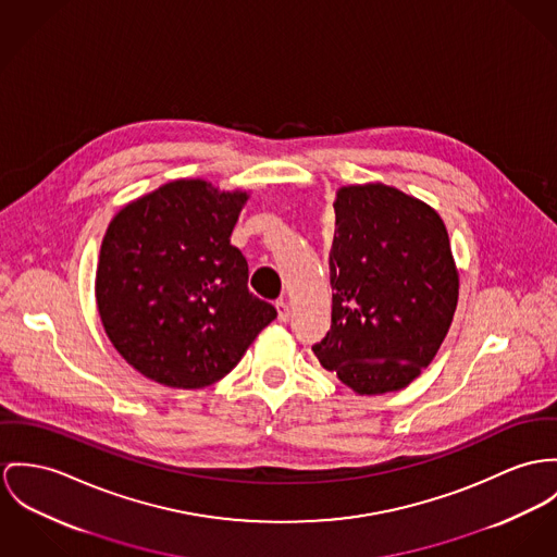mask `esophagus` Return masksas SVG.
Wrapping results in <instances>:
<instances>
[{
    "label": "esophagus",
    "mask_w": 557,
    "mask_h": 557,
    "mask_svg": "<svg viewBox=\"0 0 557 557\" xmlns=\"http://www.w3.org/2000/svg\"><path fill=\"white\" fill-rule=\"evenodd\" d=\"M275 309H277V320L280 322H288L290 320V305L286 300H275Z\"/></svg>",
    "instance_id": "obj_1"
}]
</instances>
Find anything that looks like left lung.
<instances>
[{
	"mask_svg": "<svg viewBox=\"0 0 557 557\" xmlns=\"http://www.w3.org/2000/svg\"><path fill=\"white\" fill-rule=\"evenodd\" d=\"M331 248V331L313 354L360 396L396 392L429 367L460 290L443 218L382 182L342 186Z\"/></svg>",
	"mask_w": 557,
	"mask_h": 557,
	"instance_id": "obj_1",
	"label": "left lung"
}]
</instances>
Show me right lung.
Here are the masks:
<instances>
[{"instance_id":"1","label":"right lung","mask_w":557,"mask_h":557,"mask_svg":"<svg viewBox=\"0 0 557 557\" xmlns=\"http://www.w3.org/2000/svg\"><path fill=\"white\" fill-rule=\"evenodd\" d=\"M248 190L180 177L127 203L108 224L95 299L108 339L157 384L199 389L244 358L277 311L248 290L231 233Z\"/></svg>"}]
</instances>
